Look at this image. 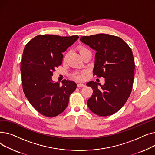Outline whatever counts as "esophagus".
I'll return each instance as SVG.
<instances>
[{"label": "esophagus", "instance_id": "esophagus-1", "mask_svg": "<svg viewBox=\"0 0 155 155\" xmlns=\"http://www.w3.org/2000/svg\"><path fill=\"white\" fill-rule=\"evenodd\" d=\"M85 87V85L83 84H77V87Z\"/></svg>", "mask_w": 155, "mask_h": 155}]
</instances>
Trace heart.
Here are the masks:
<instances>
[{
	"label": "heart",
	"instance_id": "1",
	"mask_svg": "<svg viewBox=\"0 0 155 155\" xmlns=\"http://www.w3.org/2000/svg\"><path fill=\"white\" fill-rule=\"evenodd\" d=\"M78 51H79V53H80L81 55H82L84 53H85L90 52V51H89L86 47H85L84 46H78ZM72 77L74 78V79L80 80L84 79V74H82V73H74V74L72 75Z\"/></svg>",
	"mask_w": 155,
	"mask_h": 155
}]
</instances>
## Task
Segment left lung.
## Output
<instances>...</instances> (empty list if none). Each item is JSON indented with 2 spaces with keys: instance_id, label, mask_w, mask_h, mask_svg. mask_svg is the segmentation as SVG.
I'll return each instance as SVG.
<instances>
[{
  "instance_id": "left-lung-1",
  "label": "left lung",
  "mask_w": 155,
  "mask_h": 155,
  "mask_svg": "<svg viewBox=\"0 0 155 155\" xmlns=\"http://www.w3.org/2000/svg\"><path fill=\"white\" fill-rule=\"evenodd\" d=\"M80 41L97 51L93 75L105 78L104 85L93 81L87 84L93 90L88 107L98 116L112 115L131 93L135 67L131 49L120 38L107 34L84 36Z\"/></svg>"
}]
</instances>
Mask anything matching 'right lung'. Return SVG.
Segmentation results:
<instances>
[{"label": "right lung", "instance_id": "right-lung-1", "mask_svg": "<svg viewBox=\"0 0 155 155\" xmlns=\"http://www.w3.org/2000/svg\"><path fill=\"white\" fill-rule=\"evenodd\" d=\"M77 35H38L26 44L21 64L23 92L41 114L53 117L62 113L77 84L63 80L62 85L52 81L55 68L61 64L63 52L74 43Z\"/></svg>", "mask_w": 155, "mask_h": 155}]
</instances>
